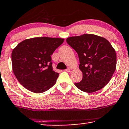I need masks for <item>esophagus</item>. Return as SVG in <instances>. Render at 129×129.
<instances>
[{
	"mask_svg": "<svg viewBox=\"0 0 129 129\" xmlns=\"http://www.w3.org/2000/svg\"><path fill=\"white\" fill-rule=\"evenodd\" d=\"M72 70H73L72 69H71V68H69L67 69H66V72H71L72 71Z\"/></svg>",
	"mask_w": 129,
	"mask_h": 129,
	"instance_id": "obj_1",
	"label": "esophagus"
}]
</instances>
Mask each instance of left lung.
I'll use <instances>...</instances> for the list:
<instances>
[{
  "mask_svg": "<svg viewBox=\"0 0 129 129\" xmlns=\"http://www.w3.org/2000/svg\"><path fill=\"white\" fill-rule=\"evenodd\" d=\"M66 42L76 51L83 78L75 83L78 89L87 93L104 88L111 80L116 69L115 50L105 38L94 34L71 37Z\"/></svg>",
  "mask_w": 129,
  "mask_h": 129,
  "instance_id": "1",
  "label": "left lung"
}]
</instances>
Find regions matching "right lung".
Wrapping results in <instances>:
<instances>
[{"instance_id": "right-lung-1", "label": "right lung", "mask_w": 129, "mask_h": 129, "mask_svg": "<svg viewBox=\"0 0 129 129\" xmlns=\"http://www.w3.org/2000/svg\"><path fill=\"white\" fill-rule=\"evenodd\" d=\"M64 40L35 37L24 40L13 48V73L26 89L34 93H42L56 83L58 73L53 71L51 55Z\"/></svg>"}]
</instances>
